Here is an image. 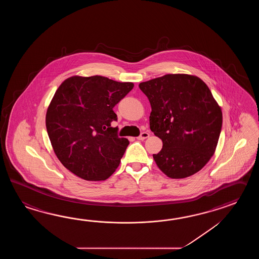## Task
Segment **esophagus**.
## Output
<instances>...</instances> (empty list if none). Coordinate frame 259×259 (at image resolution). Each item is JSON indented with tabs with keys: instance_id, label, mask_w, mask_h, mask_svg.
Segmentation results:
<instances>
[{
	"instance_id": "esophagus-1",
	"label": "esophagus",
	"mask_w": 259,
	"mask_h": 259,
	"mask_svg": "<svg viewBox=\"0 0 259 259\" xmlns=\"http://www.w3.org/2000/svg\"><path fill=\"white\" fill-rule=\"evenodd\" d=\"M149 136H150V134H149L148 132H142V133H141V135H140L137 139L138 140H140V141H143V140L147 139Z\"/></svg>"
}]
</instances>
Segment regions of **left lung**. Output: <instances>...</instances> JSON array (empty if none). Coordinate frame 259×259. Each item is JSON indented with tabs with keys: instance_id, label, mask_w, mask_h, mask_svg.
<instances>
[{
	"instance_id": "8db88e82",
	"label": "left lung",
	"mask_w": 259,
	"mask_h": 259,
	"mask_svg": "<svg viewBox=\"0 0 259 259\" xmlns=\"http://www.w3.org/2000/svg\"><path fill=\"white\" fill-rule=\"evenodd\" d=\"M151 104L150 128L163 142L153 154L160 170L184 179L201 170L215 153L222 112L196 76L167 74L139 84Z\"/></svg>"
}]
</instances>
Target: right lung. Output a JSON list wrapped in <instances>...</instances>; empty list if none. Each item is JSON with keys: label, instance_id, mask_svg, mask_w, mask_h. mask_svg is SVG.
Returning a JSON list of instances; mask_svg holds the SVG:
<instances>
[{"label": "right lung", "instance_id": "right-lung-1", "mask_svg": "<svg viewBox=\"0 0 259 259\" xmlns=\"http://www.w3.org/2000/svg\"><path fill=\"white\" fill-rule=\"evenodd\" d=\"M134 84L102 76H73L56 90L46 113V128L57 158L76 176L105 181L116 171L128 141L111 127L114 106Z\"/></svg>", "mask_w": 259, "mask_h": 259}]
</instances>
